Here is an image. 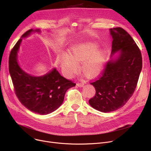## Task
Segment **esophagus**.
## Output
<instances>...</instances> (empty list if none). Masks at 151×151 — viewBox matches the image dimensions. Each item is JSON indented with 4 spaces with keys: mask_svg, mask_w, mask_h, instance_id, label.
I'll return each instance as SVG.
<instances>
[{
    "mask_svg": "<svg viewBox=\"0 0 151 151\" xmlns=\"http://www.w3.org/2000/svg\"><path fill=\"white\" fill-rule=\"evenodd\" d=\"M84 84L83 83H76V86L78 87H83L84 86Z\"/></svg>",
    "mask_w": 151,
    "mask_h": 151,
    "instance_id": "obj_1",
    "label": "esophagus"
}]
</instances>
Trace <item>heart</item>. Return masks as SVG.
I'll return each instance as SVG.
<instances>
[{
	"label": "heart",
	"instance_id": "heart-1",
	"mask_svg": "<svg viewBox=\"0 0 151 151\" xmlns=\"http://www.w3.org/2000/svg\"><path fill=\"white\" fill-rule=\"evenodd\" d=\"M98 45L93 42H84L76 44L71 47L69 54L62 55L59 62L62 72L67 78H71L77 73L81 64L83 75L92 78L97 76L104 64L106 52L97 50Z\"/></svg>",
	"mask_w": 151,
	"mask_h": 151
}]
</instances>
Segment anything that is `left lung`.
<instances>
[{
    "instance_id": "left-lung-1",
    "label": "left lung",
    "mask_w": 151,
    "mask_h": 151,
    "mask_svg": "<svg viewBox=\"0 0 151 151\" xmlns=\"http://www.w3.org/2000/svg\"><path fill=\"white\" fill-rule=\"evenodd\" d=\"M109 32L113 38L111 59L101 76L91 83L96 93L89 100L92 108L103 113L116 111L128 101L142 69L141 51L132 37L121 27Z\"/></svg>"
}]
</instances>
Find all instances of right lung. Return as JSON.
Listing matches in <instances>:
<instances>
[{"label": "right lung", "mask_w": 151, "mask_h": 151, "mask_svg": "<svg viewBox=\"0 0 151 151\" xmlns=\"http://www.w3.org/2000/svg\"><path fill=\"white\" fill-rule=\"evenodd\" d=\"M41 33L39 29H31L24 34L12 50L9 57V71L14 92L21 104L35 113L45 115L60 107L66 91L76 84L60 75L55 68L40 76L24 71L18 62V52L22 38L32 33Z\"/></svg>", "instance_id": "right-lung-1"}]
</instances>
